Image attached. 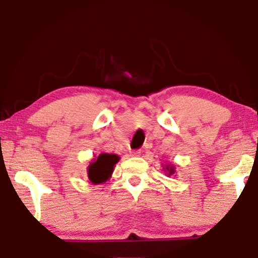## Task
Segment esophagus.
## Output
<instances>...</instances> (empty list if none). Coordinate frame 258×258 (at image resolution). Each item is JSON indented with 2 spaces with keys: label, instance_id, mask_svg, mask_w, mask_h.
I'll return each mask as SVG.
<instances>
[{
  "label": "esophagus",
  "instance_id": "34e87169",
  "mask_svg": "<svg viewBox=\"0 0 258 258\" xmlns=\"http://www.w3.org/2000/svg\"><path fill=\"white\" fill-rule=\"evenodd\" d=\"M141 155V150L140 149H135L130 151V156H140Z\"/></svg>",
  "mask_w": 258,
  "mask_h": 258
}]
</instances>
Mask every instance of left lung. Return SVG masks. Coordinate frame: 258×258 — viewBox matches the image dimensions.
<instances>
[{
    "label": "left lung",
    "mask_w": 258,
    "mask_h": 258,
    "mask_svg": "<svg viewBox=\"0 0 258 258\" xmlns=\"http://www.w3.org/2000/svg\"><path fill=\"white\" fill-rule=\"evenodd\" d=\"M165 169H167V170L169 171V174H168V175H171L172 172H174V168H172V167H171V168H168V167H167Z\"/></svg>",
    "instance_id": "8db88e82"
}]
</instances>
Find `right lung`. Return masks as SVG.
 Returning <instances> with one entry per match:
<instances>
[{
  "mask_svg": "<svg viewBox=\"0 0 258 258\" xmlns=\"http://www.w3.org/2000/svg\"><path fill=\"white\" fill-rule=\"evenodd\" d=\"M119 157L115 154H101L97 160L90 163L88 168V177L94 184L103 183L109 178L114 170V165L117 163Z\"/></svg>",
  "mask_w": 258,
  "mask_h": 258,
  "instance_id": "obj_1",
  "label": "right lung"
}]
</instances>
